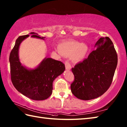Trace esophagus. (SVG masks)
Masks as SVG:
<instances>
[{"label":"esophagus","mask_w":127,"mask_h":127,"mask_svg":"<svg viewBox=\"0 0 127 127\" xmlns=\"http://www.w3.org/2000/svg\"><path fill=\"white\" fill-rule=\"evenodd\" d=\"M65 69L67 70H70L71 69V66L69 62L68 61H65Z\"/></svg>","instance_id":"1"}]
</instances>
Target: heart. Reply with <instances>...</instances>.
<instances>
[{
  "instance_id": "b5f03b06",
  "label": "heart",
  "mask_w": 127,
  "mask_h": 127,
  "mask_svg": "<svg viewBox=\"0 0 127 127\" xmlns=\"http://www.w3.org/2000/svg\"><path fill=\"white\" fill-rule=\"evenodd\" d=\"M59 50L64 56H71V60L77 63L85 58L88 52V47L86 44H81L78 41H69L59 45Z\"/></svg>"
}]
</instances>
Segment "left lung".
Returning <instances> with one entry per match:
<instances>
[{
    "mask_svg": "<svg viewBox=\"0 0 127 127\" xmlns=\"http://www.w3.org/2000/svg\"><path fill=\"white\" fill-rule=\"evenodd\" d=\"M95 47L87 58L71 69L75 77L70 86L71 92L84 100L96 98L106 92L117 65V54L109 37H100Z\"/></svg>",
    "mask_w": 127,
    "mask_h": 127,
    "instance_id": "8db88e82",
    "label": "left lung"
}]
</instances>
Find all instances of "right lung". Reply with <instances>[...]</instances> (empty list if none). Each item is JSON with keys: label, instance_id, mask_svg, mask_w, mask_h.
<instances>
[{"label": "right lung", "instance_id": "right-lung-1", "mask_svg": "<svg viewBox=\"0 0 127 127\" xmlns=\"http://www.w3.org/2000/svg\"><path fill=\"white\" fill-rule=\"evenodd\" d=\"M30 34L32 37L45 38L34 32ZM28 36L29 35L19 36L11 51V79L15 88L23 95L34 100H43L51 95L53 81L65 70V65L61 61L45 58L35 69H28L23 66L19 59V47L23 40Z\"/></svg>", "mask_w": 127, "mask_h": 127}]
</instances>
